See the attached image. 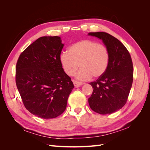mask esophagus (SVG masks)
<instances>
[{
  "instance_id": "obj_1",
  "label": "esophagus",
  "mask_w": 150,
  "mask_h": 150,
  "mask_svg": "<svg viewBox=\"0 0 150 150\" xmlns=\"http://www.w3.org/2000/svg\"><path fill=\"white\" fill-rule=\"evenodd\" d=\"M72 82H73L74 83V85L75 87L78 88V87H79L80 86L84 84L83 83H81V82H79V81H76V80H72Z\"/></svg>"
}]
</instances>
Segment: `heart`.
Listing matches in <instances>:
<instances>
[{
	"instance_id": "heart-1",
	"label": "heart",
	"mask_w": 150,
	"mask_h": 150,
	"mask_svg": "<svg viewBox=\"0 0 150 150\" xmlns=\"http://www.w3.org/2000/svg\"><path fill=\"white\" fill-rule=\"evenodd\" d=\"M59 59L67 75L73 76L79 66L81 69L76 78L88 80L92 76L97 78L104 74L110 61V53L105 45L86 39L72 44L67 52L61 54Z\"/></svg>"
}]
</instances>
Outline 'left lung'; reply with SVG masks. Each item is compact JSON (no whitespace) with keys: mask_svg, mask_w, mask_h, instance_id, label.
I'll return each mask as SVG.
<instances>
[{"mask_svg":"<svg viewBox=\"0 0 150 150\" xmlns=\"http://www.w3.org/2000/svg\"><path fill=\"white\" fill-rule=\"evenodd\" d=\"M103 40L110 53L104 74L89 84L93 91L88 99L91 109L101 115L112 114L127 102L133 80V66L128 49L120 40L104 32L89 33Z\"/></svg>","mask_w":150,"mask_h":150,"instance_id":"left-lung-1","label":"left lung"}]
</instances>
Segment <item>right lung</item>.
Returning <instances> with one entry per match:
<instances>
[{
  "label": "right lung",
  "mask_w": 150,
  "mask_h": 150,
  "mask_svg": "<svg viewBox=\"0 0 150 150\" xmlns=\"http://www.w3.org/2000/svg\"><path fill=\"white\" fill-rule=\"evenodd\" d=\"M63 46L58 36L39 38L17 62L16 83L22 101L30 112L41 118L61 115L74 88L60 62Z\"/></svg>",
  "instance_id": "right-lung-1"
}]
</instances>
